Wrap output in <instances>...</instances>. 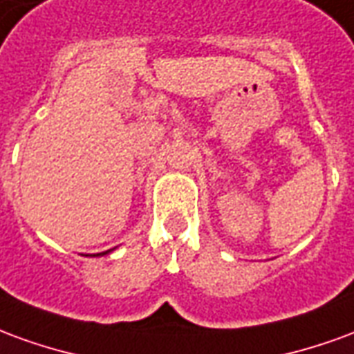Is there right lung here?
<instances>
[{"label":"right lung","mask_w":354,"mask_h":354,"mask_svg":"<svg viewBox=\"0 0 354 354\" xmlns=\"http://www.w3.org/2000/svg\"><path fill=\"white\" fill-rule=\"evenodd\" d=\"M109 252H113V248H111V250H106V252H100V254H93V256H106V254H109Z\"/></svg>","instance_id":"obj_1"}]
</instances>
